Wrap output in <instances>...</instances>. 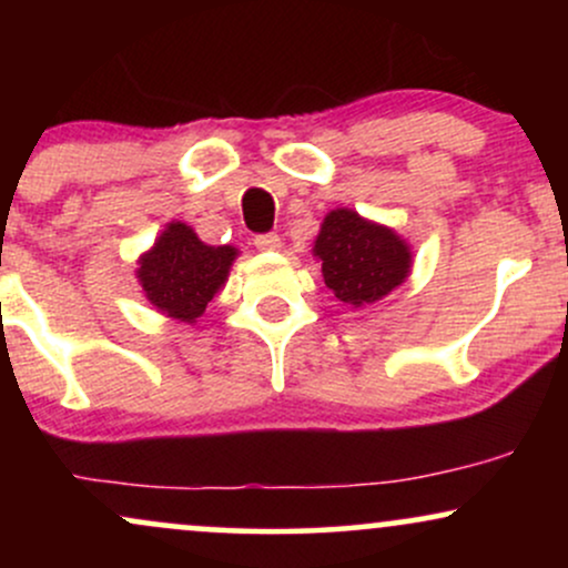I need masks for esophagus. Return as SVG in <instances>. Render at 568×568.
<instances>
[{
  "mask_svg": "<svg viewBox=\"0 0 568 568\" xmlns=\"http://www.w3.org/2000/svg\"><path fill=\"white\" fill-rule=\"evenodd\" d=\"M256 247L258 251H280V247H283V240H280V234H258Z\"/></svg>",
  "mask_w": 568,
  "mask_h": 568,
  "instance_id": "obj_1",
  "label": "esophagus"
}]
</instances>
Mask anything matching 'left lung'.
<instances>
[{"mask_svg": "<svg viewBox=\"0 0 568 568\" xmlns=\"http://www.w3.org/2000/svg\"><path fill=\"white\" fill-rule=\"evenodd\" d=\"M312 256L323 264L325 285L352 310L382 302L406 283L414 266L410 245L393 226L363 219L352 207H336L323 219Z\"/></svg>", "mask_w": 568, "mask_h": 568, "instance_id": "8db88e82", "label": "left lung"}]
</instances>
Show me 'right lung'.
<instances>
[{"label":"right lung","mask_w":568,"mask_h":568,"mask_svg":"<svg viewBox=\"0 0 568 568\" xmlns=\"http://www.w3.org/2000/svg\"><path fill=\"white\" fill-rule=\"evenodd\" d=\"M237 247L207 245L184 221H171L139 256V285L146 302L173 321L194 325L230 280Z\"/></svg>","instance_id":"right-lung-1"}]
</instances>
